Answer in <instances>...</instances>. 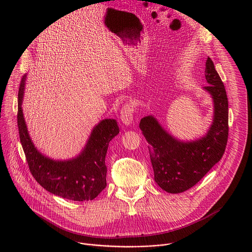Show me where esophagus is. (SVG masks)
I'll use <instances>...</instances> for the list:
<instances>
[{
  "label": "esophagus",
  "instance_id": "obj_1",
  "mask_svg": "<svg viewBox=\"0 0 252 252\" xmlns=\"http://www.w3.org/2000/svg\"><path fill=\"white\" fill-rule=\"evenodd\" d=\"M133 106L131 105V103H126L125 105H123L122 110H121V121L124 125L126 126H129L132 123L133 120Z\"/></svg>",
  "mask_w": 252,
  "mask_h": 252
}]
</instances>
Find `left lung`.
I'll use <instances>...</instances> for the list:
<instances>
[{"mask_svg":"<svg viewBox=\"0 0 252 252\" xmlns=\"http://www.w3.org/2000/svg\"><path fill=\"white\" fill-rule=\"evenodd\" d=\"M203 87L213 100V119L207 132L194 140L184 141L169 134L154 116L142 118L139 128L149 142L155 181L169 193H181L193 186L218 163L228 137V100L223 83L207 58Z\"/></svg>","mask_w":252,"mask_h":252,"instance_id":"left-lung-1","label":"left lung"}]
</instances>
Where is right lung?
Segmentation results:
<instances>
[{"label":"right lung","mask_w":252,"mask_h":252,"mask_svg":"<svg viewBox=\"0 0 252 252\" xmlns=\"http://www.w3.org/2000/svg\"><path fill=\"white\" fill-rule=\"evenodd\" d=\"M25 85L26 76L18 94V127L31 173L40 186L55 195L75 201L93 200L106 187L105 155L110 141L120 132L116 120L100 121L79 156L55 160L39 152L29 134L22 109Z\"/></svg>","instance_id":"right-lung-1"}]
</instances>
